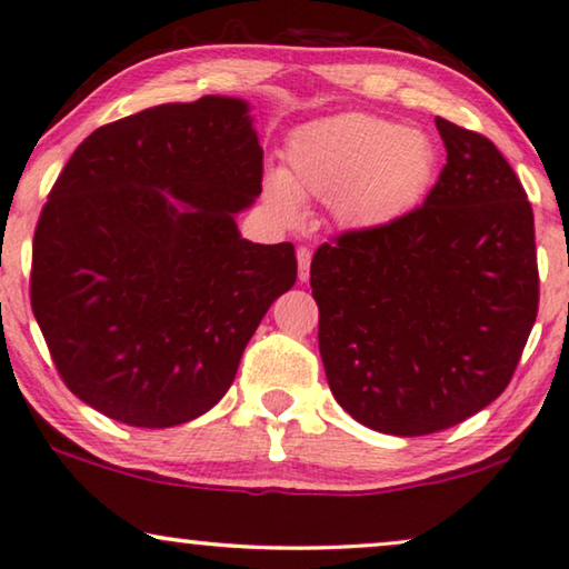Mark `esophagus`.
<instances>
[{"mask_svg": "<svg viewBox=\"0 0 569 569\" xmlns=\"http://www.w3.org/2000/svg\"><path fill=\"white\" fill-rule=\"evenodd\" d=\"M310 262H312V251L307 247L297 249V277H300V282H305V279L310 277Z\"/></svg>", "mask_w": 569, "mask_h": 569, "instance_id": "obj_1", "label": "esophagus"}]
</instances>
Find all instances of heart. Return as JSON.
<instances>
[{
    "label": "heart",
    "instance_id": "heart-1",
    "mask_svg": "<svg viewBox=\"0 0 569 569\" xmlns=\"http://www.w3.org/2000/svg\"><path fill=\"white\" fill-rule=\"evenodd\" d=\"M439 148L421 128H398L370 113H340L297 128L284 146V171L264 179L267 207L300 221V199L330 201L342 227L383 229L426 199Z\"/></svg>",
    "mask_w": 569,
    "mask_h": 569
}]
</instances>
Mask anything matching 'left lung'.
Returning <instances> with one entry per match:
<instances>
[{
	"mask_svg": "<svg viewBox=\"0 0 569 569\" xmlns=\"http://www.w3.org/2000/svg\"><path fill=\"white\" fill-rule=\"evenodd\" d=\"M436 128L446 166L421 207L342 231L310 267L332 396L393 436L443 431L505 393L539 305L525 186L487 136Z\"/></svg>",
	"mask_w": 569,
	"mask_h": 569,
	"instance_id": "8db88e82",
	"label": "left lung"
}]
</instances>
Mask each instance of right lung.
Wrapping results in <instances>:
<instances>
[{
	"mask_svg": "<svg viewBox=\"0 0 569 569\" xmlns=\"http://www.w3.org/2000/svg\"><path fill=\"white\" fill-rule=\"evenodd\" d=\"M247 110L207 96L102 126L42 207L32 312L64 386L113 421L169 428L207 413L295 284L290 241L251 244L234 221L262 193Z\"/></svg>",
	"mask_w": 569,
	"mask_h": 569,
	"instance_id": "obj_1",
	"label": "right lung"
}]
</instances>
